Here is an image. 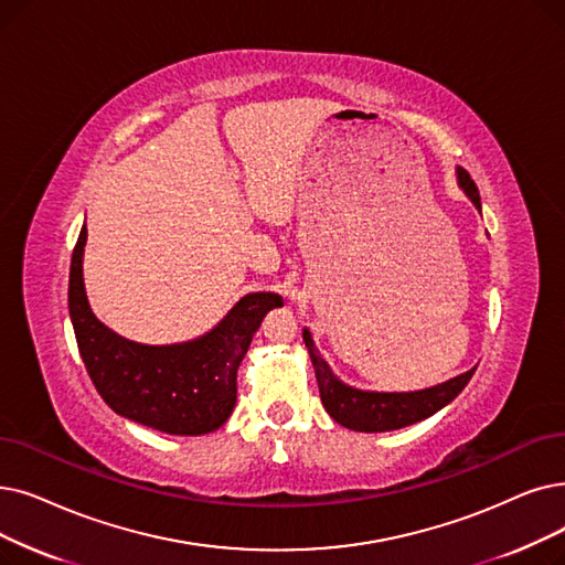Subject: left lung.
<instances>
[{
  "label": "left lung",
  "instance_id": "1",
  "mask_svg": "<svg viewBox=\"0 0 565 565\" xmlns=\"http://www.w3.org/2000/svg\"><path fill=\"white\" fill-rule=\"evenodd\" d=\"M457 184L469 195L471 203L482 210L480 205V193L471 175L466 173L463 168H457ZM307 351L313 364L318 390H321V402L330 418L339 423L341 427L353 429V431H392L402 429L408 425H415L420 420H427L429 415L448 406L459 392L471 381L476 366L469 372H463L446 383H438L427 390H415V392H366L341 383L328 362L318 353L313 347V339L309 330H302Z\"/></svg>",
  "mask_w": 565,
  "mask_h": 565
}]
</instances>
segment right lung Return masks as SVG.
<instances>
[{"label":"right lung","instance_id":"add662e5","mask_svg":"<svg viewBox=\"0 0 565 565\" xmlns=\"http://www.w3.org/2000/svg\"><path fill=\"white\" fill-rule=\"evenodd\" d=\"M83 226L71 258L68 313L87 374L104 402L125 418L175 436H201L222 427L235 408L237 366L277 292H249L207 334L147 347L108 330L89 309L83 284Z\"/></svg>","mask_w":565,"mask_h":565}]
</instances>
